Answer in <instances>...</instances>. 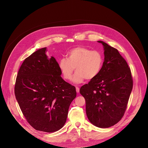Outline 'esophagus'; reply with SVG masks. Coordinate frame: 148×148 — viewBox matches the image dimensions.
I'll return each mask as SVG.
<instances>
[{"mask_svg":"<svg viewBox=\"0 0 148 148\" xmlns=\"http://www.w3.org/2000/svg\"><path fill=\"white\" fill-rule=\"evenodd\" d=\"M76 92H77V93H79V92H80V89H79V88H78V87H76Z\"/></svg>","mask_w":148,"mask_h":148,"instance_id":"34e87169","label":"esophagus"}]
</instances>
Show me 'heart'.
I'll return each instance as SVG.
<instances>
[{
	"label": "heart",
	"instance_id": "1",
	"mask_svg": "<svg viewBox=\"0 0 148 148\" xmlns=\"http://www.w3.org/2000/svg\"><path fill=\"white\" fill-rule=\"evenodd\" d=\"M67 58H63L59 62V67L66 80H71L75 68L76 73L72 81L76 84L90 80L100 73L104 63L103 55L98 51L79 46L69 50Z\"/></svg>",
	"mask_w": 148,
	"mask_h": 148
}]
</instances>
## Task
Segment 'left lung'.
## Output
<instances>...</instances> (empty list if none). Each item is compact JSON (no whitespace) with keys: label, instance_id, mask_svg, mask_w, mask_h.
Listing matches in <instances>:
<instances>
[{"label":"left lung","instance_id":"obj_1","mask_svg":"<svg viewBox=\"0 0 148 148\" xmlns=\"http://www.w3.org/2000/svg\"><path fill=\"white\" fill-rule=\"evenodd\" d=\"M104 61L99 75L80 89L86 103V113L96 127L106 128L123 117L133 88L127 62L118 50L103 41Z\"/></svg>","mask_w":148,"mask_h":148}]
</instances>
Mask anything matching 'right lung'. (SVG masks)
I'll use <instances>...</instances> for the list:
<instances>
[{
	"mask_svg": "<svg viewBox=\"0 0 148 148\" xmlns=\"http://www.w3.org/2000/svg\"><path fill=\"white\" fill-rule=\"evenodd\" d=\"M47 48L27 58L19 70L15 95L21 112L34 129L48 133L63 127L76 88L62 79L59 64Z\"/></svg>",
	"mask_w": 148,
	"mask_h": 148,
	"instance_id": "right-lung-1",
	"label": "right lung"
}]
</instances>
